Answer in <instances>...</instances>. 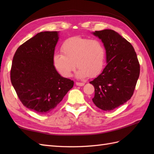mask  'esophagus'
Masks as SVG:
<instances>
[{
  "label": "esophagus",
  "instance_id": "34e87169",
  "mask_svg": "<svg viewBox=\"0 0 154 154\" xmlns=\"http://www.w3.org/2000/svg\"><path fill=\"white\" fill-rule=\"evenodd\" d=\"M76 85L77 86H80V87H81V86H83L84 85H85V83H79V82H76Z\"/></svg>",
  "mask_w": 154,
  "mask_h": 154
}]
</instances>
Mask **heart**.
<instances>
[{
	"label": "heart",
	"mask_w": 154,
	"mask_h": 154,
	"mask_svg": "<svg viewBox=\"0 0 154 154\" xmlns=\"http://www.w3.org/2000/svg\"><path fill=\"white\" fill-rule=\"evenodd\" d=\"M62 54H55L53 63L62 76L70 77L76 66V76L83 79L94 77L103 69L105 49L99 40L79 36L65 40L61 46Z\"/></svg>",
	"instance_id": "obj_1"
}]
</instances>
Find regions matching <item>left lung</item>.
Returning a JSON list of instances; mask_svg holds the SVG:
<instances>
[{
  "mask_svg": "<svg viewBox=\"0 0 154 154\" xmlns=\"http://www.w3.org/2000/svg\"><path fill=\"white\" fill-rule=\"evenodd\" d=\"M102 41L106 65L90 83L94 87L95 105L112 110L130 99L140 75V64L132 44L112 30L92 32Z\"/></svg>",
  "mask_w": 154,
  "mask_h": 154,
  "instance_id": "1",
  "label": "left lung"
}]
</instances>
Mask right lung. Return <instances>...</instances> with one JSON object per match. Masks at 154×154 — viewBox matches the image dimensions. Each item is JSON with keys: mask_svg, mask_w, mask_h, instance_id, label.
Listing matches in <instances>:
<instances>
[{"mask_svg": "<svg viewBox=\"0 0 154 154\" xmlns=\"http://www.w3.org/2000/svg\"><path fill=\"white\" fill-rule=\"evenodd\" d=\"M59 32H42L20 46L11 71L13 87L22 103L39 114L53 110L74 82L58 73L53 63Z\"/></svg>", "mask_w": 154, "mask_h": 154, "instance_id": "right-lung-1", "label": "right lung"}]
</instances>
